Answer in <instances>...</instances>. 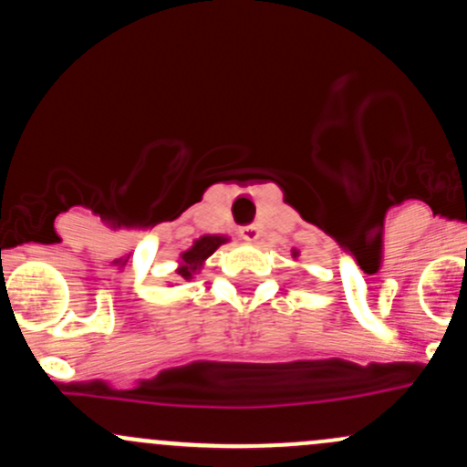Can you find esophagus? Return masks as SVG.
<instances>
[{
	"label": "esophagus",
	"instance_id": "34e87169",
	"mask_svg": "<svg viewBox=\"0 0 467 467\" xmlns=\"http://www.w3.org/2000/svg\"><path fill=\"white\" fill-rule=\"evenodd\" d=\"M242 237L245 239V242H257L259 230L254 228V225H245V228H242Z\"/></svg>",
	"mask_w": 467,
	"mask_h": 467
}]
</instances>
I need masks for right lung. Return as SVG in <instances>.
Returning a JSON list of instances; mask_svg holds the SVG:
<instances>
[{"label":"right lung","instance_id":"obj_1","mask_svg":"<svg viewBox=\"0 0 467 467\" xmlns=\"http://www.w3.org/2000/svg\"><path fill=\"white\" fill-rule=\"evenodd\" d=\"M223 242L225 239L217 237V234H206V237H202L199 242H194L192 248L186 250V253L182 254L183 265L179 268V275H182L183 279H191L194 270L203 264V259H208L210 254H213Z\"/></svg>","mask_w":467,"mask_h":467}]
</instances>
